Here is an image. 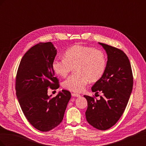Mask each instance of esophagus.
<instances>
[{
	"label": "esophagus",
	"mask_w": 146,
	"mask_h": 146,
	"mask_svg": "<svg viewBox=\"0 0 146 146\" xmlns=\"http://www.w3.org/2000/svg\"><path fill=\"white\" fill-rule=\"evenodd\" d=\"M71 94H72V96H73V97H77V98H78V97H80V94H77V93H74V92H73V93H72Z\"/></svg>",
	"instance_id": "esophagus-1"
}]
</instances>
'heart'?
Masks as SVG:
<instances>
[{
    "label": "heart",
    "instance_id": "b5f03b06",
    "mask_svg": "<svg viewBox=\"0 0 146 146\" xmlns=\"http://www.w3.org/2000/svg\"><path fill=\"white\" fill-rule=\"evenodd\" d=\"M107 66L104 53L98 49L75 45L66 51L64 58H56L53 61L55 72L61 77H66L72 71L76 72L63 82L66 89L76 92L84 90L90 80L96 82L103 76Z\"/></svg>",
    "mask_w": 146,
    "mask_h": 146
}]
</instances>
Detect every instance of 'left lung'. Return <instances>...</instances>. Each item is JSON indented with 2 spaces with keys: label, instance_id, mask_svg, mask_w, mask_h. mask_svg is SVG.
<instances>
[{
  "label": "left lung",
  "instance_id": "8db88e82",
  "mask_svg": "<svg viewBox=\"0 0 146 146\" xmlns=\"http://www.w3.org/2000/svg\"><path fill=\"white\" fill-rule=\"evenodd\" d=\"M108 55L105 72L91 88L92 92L103 96H84L88 102L85 113L88 122L96 129L105 130L120 119L127 107L133 89V77L130 61L119 48L99 42Z\"/></svg>",
  "mask_w": 146,
  "mask_h": 146
}]
</instances>
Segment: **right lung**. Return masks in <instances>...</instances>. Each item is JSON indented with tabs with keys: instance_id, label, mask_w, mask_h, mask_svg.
<instances>
[{
	"instance_id": "right-lung-1",
	"label": "right lung",
	"mask_w": 146,
	"mask_h": 146,
	"mask_svg": "<svg viewBox=\"0 0 146 146\" xmlns=\"http://www.w3.org/2000/svg\"><path fill=\"white\" fill-rule=\"evenodd\" d=\"M56 54L51 42H39L24 54L16 74L15 90L22 111L31 125L41 131L60 124L71 97L64 90L55 98L47 95L48 88L60 87L52 67Z\"/></svg>"
}]
</instances>
